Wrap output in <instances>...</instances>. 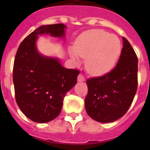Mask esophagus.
<instances>
[{
  "label": "esophagus",
  "instance_id": "1",
  "mask_svg": "<svg viewBox=\"0 0 150 150\" xmlns=\"http://www.w3.org/2000/svg\"><path fill=\"white\" fill-rule=\"evenodd\" d=\"M78 81L79 82H83V81H85V77L82 74H79V76H78Z\"/></svg>",
  "mask_w": 150,
  "mask_h": 150
}]
</instances>
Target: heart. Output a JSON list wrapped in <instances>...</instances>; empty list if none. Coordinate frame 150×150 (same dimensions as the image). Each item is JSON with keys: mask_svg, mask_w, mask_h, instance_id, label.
I'll list each match as a JSON object with an SVG mask.
<instances>
[{"mask_svg": "<svg viewBox=\"0 0 150 150\" xmlns=\"http://www.w3.org/2000/svg\"><path fill=\"white\" fill-rule=\"evenodd\" d=\"M121 53L118 37L100 29L82 33L75 41L71 55L77 61L79 56L86 58V68L93 75H102L111 70Z\"/></svg>", "mask_w": 150, "mask_h": 150, "instance_id": "obj_1", "label": "heart"}]
</instances>
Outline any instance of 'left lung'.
I'll return each mask as SVG.
<instances>
[{
	"label": "left lung",
	"mask_w": 150,
	"mask_h": 150,
	"mask_svg": "<svg viewBox=\"0 0 150 150\" xmlns=\"http://www.w3.org/2000/svg\"><path fill=\"white\" fill-rule=\"evenodd\" d=\"M88 94L86 110L99 122H113L125 114L132 105L138 87V57L123 37V48L117 65L103 76L86 81Z\"/></svg>",
	"instance_id": "1"
}]
</instances>
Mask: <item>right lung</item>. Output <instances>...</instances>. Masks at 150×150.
<instances>
[{
	"mask_svg": "<svg viewBox=\"0 0 150 150\" xmlns=\"http://www.w3.org/2000/svg\"><path fill=\"white\" fill-rule=\"evenodd\" d=\"M61 23L39 27L20 43L13 67L15 100L25 116L37 123L54 120L61 113L66 93L77 82L79 71L62 67L56 58L38 53V35L64 36Z\"/></svg>",
	"mask_w": 150,
	"mask_h": 150,
	"instance_id": "add662e5",
	"label": "right lung"
}]
</instances>
